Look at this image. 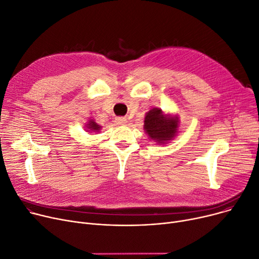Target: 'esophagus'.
<instances>
[{"instance_id":"1","label":"esophagus","mask_w":259,"mask_h":259,"mask_svg":"<svg viewBox=\"0 0 259 259\" xmlns=\"http://www.w3.org/2000/svg\"><path fill=\"white\" fill-rule=\"evenodd\" d=\"M115 122L119 125H125L127 123V120L126 118H122V117H119V118H116L115 119Z\"/></svg>"}]
</instances>
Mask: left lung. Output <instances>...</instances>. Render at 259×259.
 <instances>
[{
	"label": "left lung",
	"instance_id": "8db88e82",
	"mask_svg": "<svg viewBox=\"0 0 259 259\" xmlns=\"http://www.w3.org/2000/svg\"><path fill=\"white\" fill-rule=\"evenodd\" d=\"M180 118L178 115L166 114L161 109L149 110L144 117V132L148 138L158 145H164L172 141L179 133Z\"/></svg>",
	"mask_w": 259,
	"mask_h": 259
}]
</instances>
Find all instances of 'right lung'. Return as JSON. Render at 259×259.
Here are the masks:
<instances>
[{"instance_id":"add662e5","label":"right lung","mask_w":259,"mask_h":259,"mask_svg":"<svg viewBox=\"0 0 259 259\" xmlns=\"http://www.w3.org/2000/svg\"><path fill=\"white\" fill-rule=\"evenodd\" d=\"M101 128L102 126L99 125L93 118H90L84 123V130L88 133H98Z\"/></svg>"}]
</instances>
